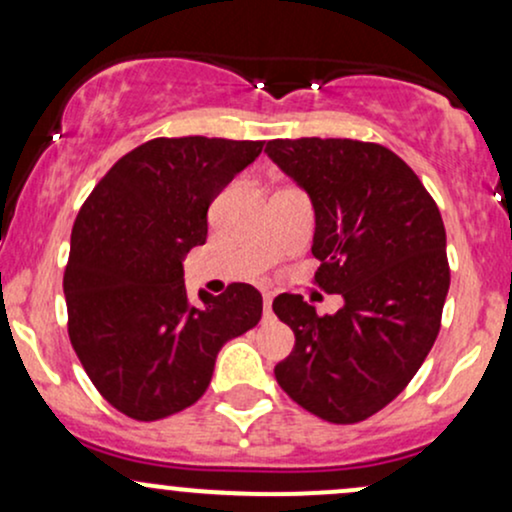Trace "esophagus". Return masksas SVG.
<instances>
[{"mask_svg":"<svg viewBox=\"0 0 512 512\" xmlns=\"http://www.w3.org/2000/svg\"><path fill=\"white\" fill-rule=\"evenodd\" d=\"M272 298H274V293H269V291H264L262 293V303H264V310H272Z\"/></svg>","mask_w":512,"mask_h":512,"instance_id":"obj_1","label":"esophagus"}]
</instances>
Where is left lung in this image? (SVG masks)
Masks as SVG:
<instances>
[{"mask_svg": "<svg viewBox=\"0 0 512 512\" xmlns=\"http://www.w3.org/2000/svg\"><path fill=\"white\" fill-rule=\"evenodd\" d=\"M264 151L313 199V281L344 296L334 315L298 293L274 298L296 334L276 383L310 414L358 424L409 385L440 332L450 264L438 204L383 144L301 137Z\"/></svg>", "mask_w": 512, "mask_h": 512, "instance_id": "left-lung-1", "label": "left lung"}]
</instances>
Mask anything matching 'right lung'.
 Returning a JSON list of instances; mask_svg holds the SVG:
<instances>
[{
  "mask_svg": "<svg viewBox=\"0 0 512 512\" xmlns=\"http://www.w3.org/2000/svg\"><path fill=\"white\" fill-rule=\"evenodd\" d=\"M264 142L158 137L132 149L81 204L64 269L67 332L105 402L158 421L207 392L216 354L260 322L262 296L231 284L190 301L182 257L207 243V211Z\"/></svg>",
  "mask_w": 512,
  "mask_h": 512,
  "instance_id": "obj_1",
  "label": "right lung"
}]
</instances>
